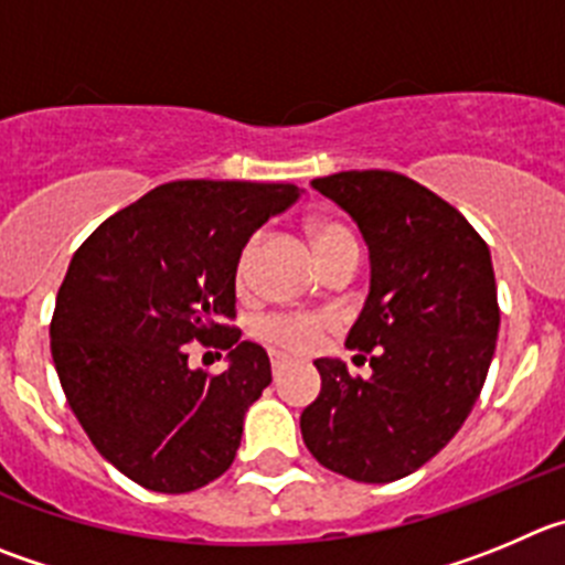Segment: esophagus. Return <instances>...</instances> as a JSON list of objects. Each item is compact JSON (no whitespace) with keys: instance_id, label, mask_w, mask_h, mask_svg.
Masks as SVG:
<instances>
[{"instance_id":"esophagus-1","label":"esophagus","mask_w":565,"mask_h":565,"mask_svg":"<svg viewBox=\"0 0 565 565\" xmlns=\"http://www.w3.org/2000/svg\"><path fill=\"white\" fill-rule=\"evenodd\" d=\"M270 365H273V376H281V371L284 367H287V360H284V356H273L270 360Z\"/></svg>"}]
</instances>
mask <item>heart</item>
<instances>
[{"instance_id":"obj_1","label":"heart","mask_w":565,"mask_h":565,"mask_svg":"<svg viewBox=\"0 0 565 565\" xmlns=\"http://www.w3.org/2000/svg\"><path fill=\"white\" fill-rule=\"evenodd\" d=\"M315 236V247L318 253H323L326 247H331L334 242L342 239H354L351 231L342 228L337 223H320L315 225L312 231ZM253 242L242 250L239 265H236V281L245 284L247 278V265H250L253 256ZM331 326L329 315L320 312H278V315H267L265 320H258L256 334L258 340L270 345L273 351H281V354H307L312 348H318L320 337L326 334V329Z\"/></svg>"}]
</instances>
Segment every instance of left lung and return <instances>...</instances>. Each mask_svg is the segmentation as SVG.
<instances>
[{"label": "left lung", "instance_id": "obj_1", "mask_svg": "<svg viewBox=\"0 0 565 565\" xmlns=\"http://www.w3.org/2000/svg\"><path fill=\"white\" fill-rule=\"evenodd\" d=\"M312 186L356 220L371 250V292L345 345L371 354L373 376L315 360L323 384L300 435L329 471L395 482L457 435L482 393L499 334L490 250L455 205L398 172Z\"/></svg>", "mask_w": 565, "mask_h": 565}]
</instances>
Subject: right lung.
I'll return each instance as SVG.
<instances>
[{
    "label": "right lung",
    "instance_id": "obj_1",
    "mask_svg": "<svg viewBox=\"0 0 565 565\" xmlns=\"http://www.w3.org/2000/svg\"><path fill=\"white\" fill-rule=\"evenodd\" d=\"M300 198L295 183L172 181L75 250L52 312V362L94 449L136 484L189 493L223 477L270 356L236 329L242 247ZM192 341L230 351L188 365Z\"/></svg>",
    "mask_w": 565,
    "mask_h": 565
}]
</instances>
